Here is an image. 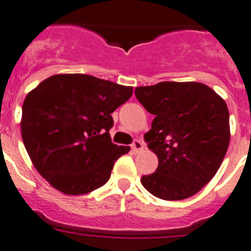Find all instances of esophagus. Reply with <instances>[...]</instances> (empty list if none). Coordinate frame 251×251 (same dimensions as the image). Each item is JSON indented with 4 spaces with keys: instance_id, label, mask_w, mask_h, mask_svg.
Segmentation results:
<instances>
[{
    "instance_id": "obj_1",
    "label": "esophagus",
    "mask_w": 251,
    "mask_h": 251,
    "mask_svg": "<svg viewBox=\"0 0 251 251\" xmlns=\"http://www.w3.org/2000/svg\"><path fill=\"white\" fill-rule=\"evenodd\" d=\"M132 150H133L134 152H141L143 150V143L141 142L140 140H136L132 143Z\"/></svg>"
}]
</instances>
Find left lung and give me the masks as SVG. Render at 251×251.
I'll return each mask as SVG.
<instances>
[{
  "instance_id": "obj_1",
  "label": "left lung",
  "mask_w": 251,
  "mask_h": 251,
  "mask_svg": "<svg viewBox=\"0 0 251 251\" xmlns=\"http://www.w3.org/2000/svg\"><path fill=\"white\" fill-rule=\"evenodd\" d=\"M134 94L155 115L145 141L158 158L155 173L141 183L165 201L194 196L215 176L227 152V105L215 90L194 81H165L136 87Z\"/></svg>"
}]
</instances>
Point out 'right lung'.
I'll return each instance as SVG.
<instances>
[{"mask_svg": "<svg viewBox=\"0 0 251 251\" xmlns=\"http://www.w3.org/2000/svg\"><path fill=\"white\" fill-rule=\"evenodd\" d=\"M133 87L90 75L50 76L26 95L21 136L36 171L54 189L80 196L102 187L129 147L111 142V113Z\"/></svg>", "mask_w": 251, "mask_h": 251, "instance_id": "obj_1", "label": "right lung"}]
</instances>
